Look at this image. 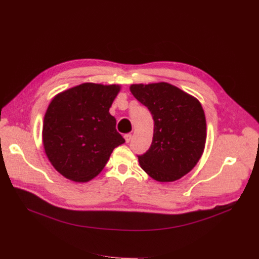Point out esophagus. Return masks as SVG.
I'll return each instance as SVG.
<instances>
[{
  "label": "esophagus",
  "mask_w": 259,
  "mask_h": 259,
  "mask_svg": "<svg viewBox=\"0 0 259 259\" xmlns=\"http://www.w3.org/2000/svg\"><path fill=\"white\" fill-rule=\"evenodd\" d=\"M125 141H126V143L128 144L130 141H131V139H132V135L130 134V133H128V134H125Z\"/></svg>",
  "instance_id": "1"
}]
</instances>
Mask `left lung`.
Wrapping results in <instances>:
<instances>
[{
  "instance_id": "1",
  "label": "left lung",
  "mask_w": 259,
  "mask_h": 259,
  "mask_svg": "<svg viewBox=\"0 0 259 259\" xmlns=\"http://www.w3.org/2000/svg\"><path fill=\"white\" fill-rule=\"evenodd\" d=\"M130 92L154 119L150 149L141 167L154 180L173 182L191 171L206 143V119L198 99L166 82L132 84Z\"/></svg>"
}]
</instances>
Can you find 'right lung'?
<instances>
[{"label": "right lung", "mask_w": 259, "mask_h": 259, "mask_svg": "<svg viewBox=\"0 0 259 259\" xmlns=\"http://www.w3.org/2000/svg\"><path fill=\"white\" fill-rule=\"evenodd\" d=\"M120 85L82 83L56 95L46 111L42 144L51 164L66 179L88 182L114 148L125 143L109 113Z\"/></svg>", "instance_id": "obj_1"}]
</instances>
